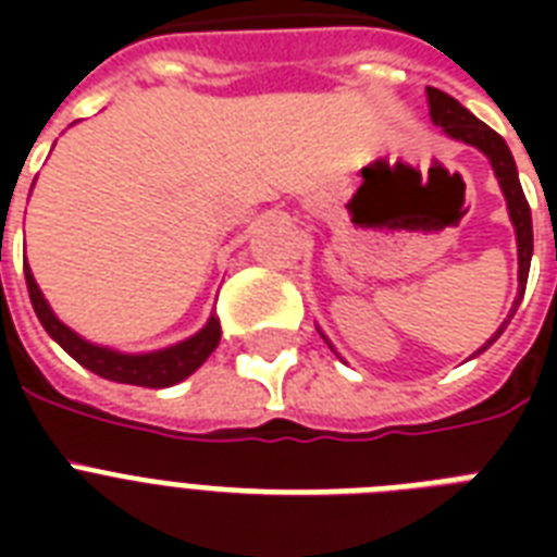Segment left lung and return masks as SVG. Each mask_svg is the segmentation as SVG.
I'll list each match as a JSON object with an SVG mask.
<instances>
[{"label": "left lung", "mask_w": 557, "mask_h": 557, "mask_svg": "<svg viewBox=\"0 0 557 557\" xmlns=\"http://www.w3.org/2000/svg\"><path fill=\"white\" fill-rule=\"evenodd\" d=\"M428 103H431V117L433 124L442 126L450 138H457V141H466L476 150H483L492 161L494 173L500 178V187L506 193V201H509V216L515 222V231H518V257H520V295L511 306V314L518 309L520 297L527 292V277H529V262H532V210H529V201L523 196V187H520L518 178V168H515V159H511V150L506 147L500 135L494 133L492 126L483 124L480 117H474L468 112L459 100H454L450 95H445L442 89H433L428 86ZM511 314L506 318V323L511 321ZM506 323H503L500 330L494 332V338L485 344L483 349H488L494 341L500 338V332L506 330ZM480 349V352H483Z\"/></svg>", "instance_id": "1"}]
</instances>
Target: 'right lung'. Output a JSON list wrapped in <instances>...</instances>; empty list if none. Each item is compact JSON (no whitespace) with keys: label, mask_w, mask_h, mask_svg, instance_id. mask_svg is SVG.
Masks as SVG:
<instances>
[{"label":"right lung","mask_w":557,"mask_h":557,"mask_svg":"<svg viewBox=\"0 0 557 557\" xmlns=\"http://www.w3.org/2000/svg\"><path fill=\"white\" fill-rule=\"evenodd\" d=\"M25 283H28L30 304H34V312H37L39 323L46 326V332L60 344V347L69 352V356L83 364L86 370L98 372L100 379L121 381V384H135V387H170L176 381L187 379L190 372L199 370L205 364V358L216 349L219 344V321L210 318L208 326L193 335V338L182 341L176 347L161 349V352H150V356H121V352H112V349L91 347L81 335H74L69 326L57 321L51 309H48L46 297L34 283V274L25 265Z\"/></svg>","instance_id":"right-lung-1"}]
</instances>
